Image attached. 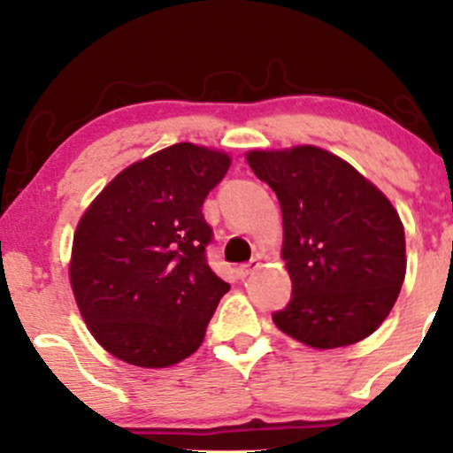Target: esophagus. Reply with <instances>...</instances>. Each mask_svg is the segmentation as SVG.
<instances>
[{"label": "esophagus", "mask_w": 453, "mask_h": 453, "mask_svg": "<svg viewBox=\"0 0 453 453\" xmlns=\"http://www.w3.org/2000/svg\"><path fill=\"white\" fill-rule=\"evenodd\" d=\"M259 266H262V262H259V259H251V262L242 264V266H241V274H242V277H249V274L256 273V270H257Z\"/></svg>", "instance_id": "obj_1"}]
</instances>
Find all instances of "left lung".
Masks as SVG:
<instances>
[{
	"label": "left lung",
	"instance_id": "obj_1",
	"mask_svg": "<svg viewBox=\"0 0 453 453\" xmlns=\"http://www.w3.org/2000/svg\"><path fill=\"white\" fill-rule=\"evenodd\" d=\"M283 212L292 300L273 315L280 332L313 349L366 339L396 303L407 273L404 227L388 196L330 150L298 144L249 150Z\"/></svg>",
	"mask_w": 453,
	"mask_h": 453
}]
</instances>
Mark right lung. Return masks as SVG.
Here are the masks:
<instances>
[{"label":"right lung","instance_id":"obj_1","mask_svg":"<svg viewBox=\"0 0 453 453\" xmlns=\"http://www.w3.org/2000/svg\"><path fill=\"white\" fill-rule=\"evenodd\" d=\"M226 150L179 142L134 161L78 219L70 285L100 345L140 368H168L202 345L230 285L206 264L202 215Z\"/></svg>","mask_w":453,"mask_h":453}]
</instances>
